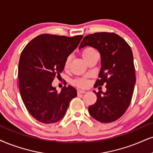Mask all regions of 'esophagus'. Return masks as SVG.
Segmentation results:
<instances>
[{"label": "esophagus", "mask_w": 153, "mask_h": 153, "mask_svg": "<svg viewBox=\"0 0 153 153\" xmlns=\"http://www.w3.org/2000/svg\"><path fill=\"white\" fill-rule=\"evenodd\" d=\"M86 92L85 90H82V89H79L78 91H77V93L78 94H84Z\"/></svg>", "instance_id": "1"}]
</instances>
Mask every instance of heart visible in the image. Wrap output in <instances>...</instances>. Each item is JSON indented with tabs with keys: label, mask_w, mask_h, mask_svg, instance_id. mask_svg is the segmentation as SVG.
<instances>
[{
	"label": "heart",
	"mask_w": 153,
	"mask_h": 153,
	"mask_svg": "<svg viewBox=\"0 0 153 153\" xmlns=\"http://www.w3.org/2000/svg\"><path fill=\"white\" fill-rule=\"evenodd\" d=\"M95 52H97V50L92 48H87L84 49L82 52L83 57L85 59V58L87 57V56H90L92 54L95 53ZM70 62H71V56H68L65 62V69H67V68L69 67ZM74 84L77 86H79V87H85V86L88 85V81L86 79H76L74 81Z\"/></svg>",
	"instance_id": "obj_1"
}]
</instances>
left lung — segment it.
I'll use <instances>...</instances> for the list:
<instances>
[{
  "instance_id": "1",
  "label": "left lung",
  "mask_w": 153,
  "mask_h": 153,
  "mask_svg": "<svg viewBox=\"0 0 153 153\" xmlns=\"http://www.w3.org/2000/svg\"><path fill=\"white\" fill-rule=\"evenodd\" d=\"M86 46L93 47L101 54L99 79L94 87L106 84L105 93L94 91L97 100L88 107V112L101 123L114 122L125 114L134 91L136 79L131 48L118 35L106 32L86 35L79 49Z\"/></svg>"
}]
</instances>
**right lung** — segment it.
Returning <instances> with one entry per match:
<instances>
[{"mask_svg": "<svg viewBox=\"0 0 153 153\" xmlns=\"http://www.w3.org/2000/svg\"><path fill=\"white\" fill-rule=\"evenodd\" d=\"M82 37L42 34L22 50L18 66L19 89L28 112L38 121L47 124L59 121L71 100L76 97L73 86H64L59 93L52 83L60 76L66 59Z\"/></svg>", "mask_w": 153, "mask_h": 153, "instance_id": "add662e5", "label": "right lung"}]
</instances>
